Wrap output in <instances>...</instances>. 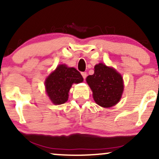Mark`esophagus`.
<instances>
[{
  "label": "esophagus",
  "instance_id": "1",
  "mask_svg": "<svg viewBox=\"0 0 159 159\" xmlns=\"http://www.w3.org/2000/svg\"><path fill=\"white\" fill-rule=\"evenodd\" d=\"M81 75L83 76L84 79H85L86 77H87V72H81Z\"/></svg>",
  "mask_w": 159,
  "mask_h": 159
}]
</instances>
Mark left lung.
Instances as JSON below:
<instances>
[{
	"label": "left lung",
	"mask_w": 159,
	"mask_h": 159,
	"mask_svg": "<svg viewBox=\"0 0 159 159\" xmlns=\"http://www.w3.org/2000/svg\"><path fill=\"white\" fill-rule=\"evenodd\" d=\"M94 74L86 78L93 91L94 101L102 107L118 104L124 91L123 78L112 67L100 63L95 66Z\"/></svg>",
	"instance_id": "8db88e82"
}]
</instances>
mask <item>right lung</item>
I'll use <instances>...</instances> for the list:
<instances>
[{
    "label": "right lung",
    "mask_w": 159,
    "mask_h": 159,
    "mask_svg": "<svg viewBox=\"0 0 159 159\" xmlns=\"http://www.w3.org/2000/svg\"><path fill=\"white\" fill-rule=\"evenodd\" d=\"M83 80L76 69L60 64L46 78V92L54 104H64L68 100V93L72 84H79Z\"/></svg>",
    "instance_id": "obj_1"
}]
</instances>
